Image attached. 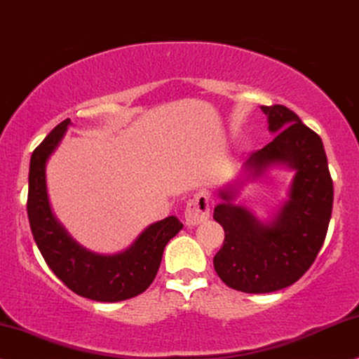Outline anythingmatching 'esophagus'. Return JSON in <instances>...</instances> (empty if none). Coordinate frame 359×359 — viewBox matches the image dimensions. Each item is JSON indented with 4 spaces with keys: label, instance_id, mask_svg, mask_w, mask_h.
I'll return each mask as SVG.
<instances>
[{
    "label": "esophagus",
    "instance_id": "1",
    "mask_svg": "<svg viewBox=\"0 0 359 359\" xmlns=\"http://www.w3.org/2000/svg\"><path fill=\"white\" fill-rule=\"evenodd\" d=\"M208 218H210V196L208 193L200 191L188 201L187 210H184V221H187V226H196Z\"/></svg>",
    "mask_w": 359,
    "mask_h": 359
}]
</instances>
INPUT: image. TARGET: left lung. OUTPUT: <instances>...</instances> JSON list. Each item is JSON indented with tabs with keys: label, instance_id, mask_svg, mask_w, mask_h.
<instances>
[{
	"label": "left lung",
	"instance_id": "8db88e82",
	"mask_svg": "<svg viewBox=\"0 0 359 359\" xmlns=\"http://www.w3.org/2000/svg\"><path fill=\"white\" fill-rule=\"evenodd\" d=\"M271 143L251 153L245 170L251 178L273 165L294 170L290 198L269 224L233 205L234 188L221 189L215 221L224 241L213 264L224 285L243 293H271L296 283L315 263L333 210V180L323 141L298 114L283 104L261 106Z\"/></svg>",
	"mask_w": 359,
	"mask_h": 359
}]
</instances>
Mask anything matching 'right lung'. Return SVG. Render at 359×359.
I'll list each match as a JSON object with an SVG mask.
<instances>
[{"label":"right lung","instance_id":"add662e5","mask_svg":"<svg viewBox=\"0 0 359 359\" xmlns=\"http://www.w3.org/2000/svg\"><path fill=\"white\" fill-rule=\"evenodd\" d=\"M69 119L60 123L31 154L28 178V219L34 243L53 273L73 293L93 302H125L148 290L168 241L183 224L176 216L151 224L138 240L118 255H96L79 246L51 213L46 193V161L63 140Z\"/></svg>","mask_w":359,"mask_h":359}]
</instances>
